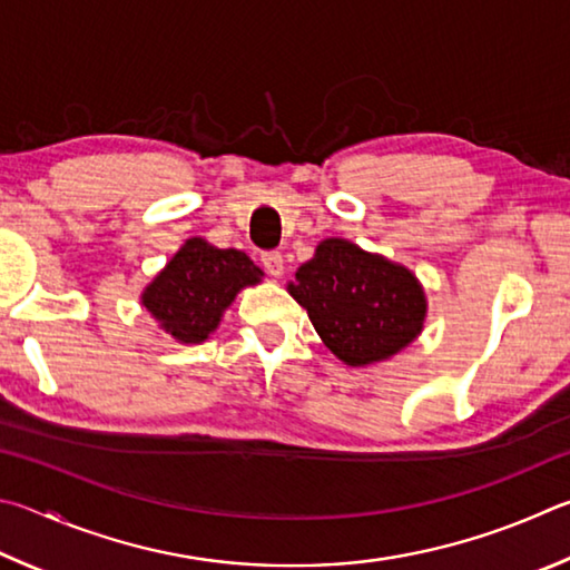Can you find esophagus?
Masks as SVG:
<instances>
[{"label": "esophagus", "mask_w": 570, "mask_h": 570, "mask_svg": "<svg viewBox=\"0 0 570 570\" xmlns=\"http://www.w3.org/2000/svg\"><path fill=\"white\" fill-rule=\"evenodd\" d=\"M263 267L267 269V275L279 277V275H283V269H285L283 255H279V253H265L263 255Z\"/></svg>", "instance_id": "1"}]
</instances>
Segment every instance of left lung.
Segmentation results:
<instances>
[{
    "instance_id": "8db88e82",
    "label": "left lung",
    "mask_w": 570,
    "mask_h": 570,
    "mask_svg": "<svg viewBox=\"0 0 570 570\" xmlns=\"http://www.w3.org/2000/svg\"><path fill=\"white\" fill-rule=\"evenodd\" d=\"M287 291L347 365L395 355L415 341L425 321V295L411 269L341 237L323 239Z\"/></svg>"
}]
</instances>
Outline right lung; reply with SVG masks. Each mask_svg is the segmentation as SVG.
Wrapping results in <instances>:
<instances>
[{"label": "right lung", "mask_w": 570, "mask_h": 570, "mask_svg": "<svg viewBox=\"0 0 570 570\" xmlns=\"http://www.w3.org/2000/svg\"><path fill=\"white\" fill-rule=\"evenodd\" d=\"M259 277L263 269L245 253L219 249L203 237H193L153 279L142 305L175 341L203 343L235 295L259 283Z\"/></svg>", "instance_id": "obj_1"}]
</instances>
